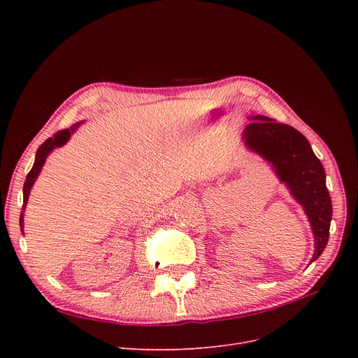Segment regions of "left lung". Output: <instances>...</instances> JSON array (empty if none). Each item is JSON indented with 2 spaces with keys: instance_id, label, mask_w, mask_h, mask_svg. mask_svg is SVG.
I'll return each mask as SVG.
<instances>
[{
  "instance_id": "8db88e82",
  "label": "left lung",
  "mask_w": 358,
  "mask_h": 358,
  "mask_svg": "<svg viewBox=\"0 0 358 358\" xmlns=\"http://www.w3.org/2000/svg\"><path fill=\"white\" fill-rule=\"evenodd\" d=\"M242 138L247 148L271 164L278 180L302 206L315 236L313 262L324 252L332 219V204L327 189L325 169L313 154L310 143L294 127L271 117L252 116Z\"/></svg>"
}]
</instances>
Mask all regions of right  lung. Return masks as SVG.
Instances as JSON below:
<instances>
[{"label":"right lung","mask_w":358,"mask_h":358,"mask_svg":"<svg viewBox=\"0 0 358 358\" xmlns=\"http://www.w3.org/2000/svg\"><path fill=\"white\" fill-rule=\"evenodd\" d=\"M80 124H81V123H77V124L71 126L69 129H64V130L56 131V134H55L52 138H49L48 141H45V142L39 146V149H37L34 164H33V166H31V169H30V173H29L27 177H26L24 187H23V209H22V215H20V228H22V231H23V224H24V217H23V216H24V210H26V204H27V200H29L30 190H31V187H33L36 178L39 177V174H41V171H42V166H43V164H45V161H46V158H48V155L52 152V150H53L55 148L64 146V145L69 141V138H71V135L73 134V131L78 129Z\"/></svg>","instance_id":"1"}]
</instances>
